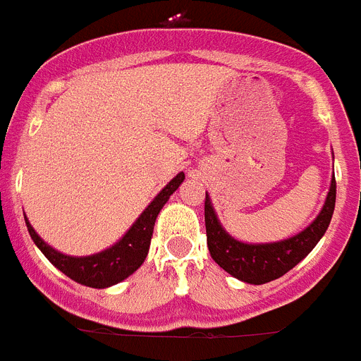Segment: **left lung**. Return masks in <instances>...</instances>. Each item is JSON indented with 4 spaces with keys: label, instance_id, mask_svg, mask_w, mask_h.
<instances>
[{
    "label": "left lung",
    "instance_id": "obj_1",
    "mask_svg": "<svg viewBox=\"0 0 361 361\" xmlns=\"http://www.w3.org/2000/svg\"><path fill=\"white\" fill-rule=\"evenodd\" d=\"M336 207V178L330 180L324 204L308 227L295 236L271 243H247L232 238L217 219L210 195L204 201V225L210 256L228 275L247 284H266L281 279L312 252L329 228Z\"/></svg>",
    "mask_w": 361,
    "mask_h": 361
}]
</instances>
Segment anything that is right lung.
<instances>
[{"mask_svg":"<svg viewBox=\"0 0 361 361\" xmlns=\"http://www.w3.org/2000/svg\"><path fill=\"white\" fill-rule=\"evenodd\" d=\"M183 180L184 173L180 171L160 190L159 195L149 202L147 208L133 223V227L125 232L114 245L105 249V251L95 252V255L70 256L56 251L38 236L37 231L32 228L25 216L27 231L31 234L35 245L42 251V255L46 256L56 269H61L64 275L70 276L71 281L88 286V288H97V290L110 288V286L125 281L144 264L145 256L149 252V245H151L157 216L160 214L164 204L168 202V199L173 195L175 190L183 184Z\"/></svg>","mask_w":361,"mask_h":361,"instance_id":"right-lung-1","label":"right lung"}]
</instances>
